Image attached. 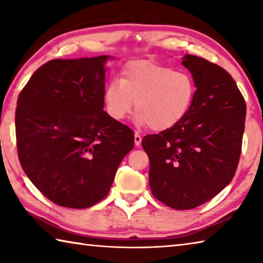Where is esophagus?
Wrapping results in <instances>:
<instances>
[{"label": "esophagus", "mask_w": 263, "mask_h": 263, "mask_svg": "<svg viewBox=\"0 0 263 263\" xmlns=\"http://www.w3.org/2000/svg\"><path fill=\"white\" fill-rule=\"evenodd\" d=\"M141 139H142V138H141L139 133H136V135H135V144H136V146H140Z\"/></svg>", "instance_id": "obj_1"}]
</instances>
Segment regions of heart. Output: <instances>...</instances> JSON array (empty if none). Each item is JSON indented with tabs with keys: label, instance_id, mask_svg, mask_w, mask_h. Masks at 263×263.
<instances>
[{
	"label": "heart",
	"instance_id": "b5f03b06",
	"mask_svg": "<svg viewBox=\"0 0 263 263\" xmlns=\"http://www.w3.org/2000/svg\"><path fill=\"white\" fill-rule=\"evenodd\" d=\"M194 80L183 72L149 60L126 64L121 81H111L104 90L106 112L122 122L136 106V124L153 131H167L182 122L193 105ZM136 105H134V103Z\"/></svg>",
	"mask_w": 263,
	"mask_h": 263
}]
</instances>
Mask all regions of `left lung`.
<instances>
[{
  "instance_id": "1",
  "label": "left lung",
  "mask_w": 263,
  "mask_h": 263,
  "mask_svg": "<svg viewBox=\"0 0 263 263\" xmlns=\"http://www.w3.org/2000/svg\"><path fill=\"white\" fill-rule=\"evenodd\" d=\"M196 94L182 122L144 137L149 186L167 206L189 210L210 201L228 185L241 153L246 103L233 78L220 66L185 54Z\"/></svg>"
}]
</instances>
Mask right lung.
I'll list each match as a JSON object with an SVG mask.
<instances>
[{"instance_id": "right-lung-1", "label": "right lung", "mask_w": 263, "mask_h": 263, "mask_svg": "<svg viewBox=\"0 0 263 263\" xmlns=\"http://www.w3.org/2000/svg\"><path fill=\"white\" fill-rule=\"evenodd\" d=\"M110 58L48 61L35 70L17 100L22 168L57 205L87 209L102 201L119 163L135 146L131 128L103 110Z\"/></svg>"}]
</instances>
